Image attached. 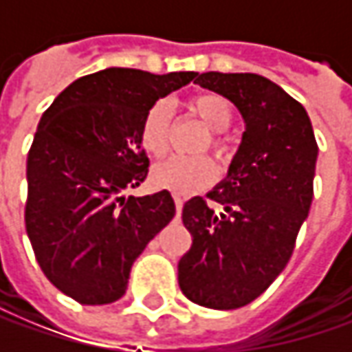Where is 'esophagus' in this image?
Instances as JSON below:
<instances>
[{
    "instance_id": "34e87169",
    "label": "esophagus",
    "mask_w": 352,
    "mask_h": 352,
    "mask_svg": "<svg viewBox=\"0 0 352 352\" xmlns=\"http://www.w3.org/2000/svg\"><path fill=\"white\" fill-rule=\"evenodd\" d=\"M174 204H176V210H178V213H180L184 208V197L180 196V194H174Z\"/></svg>"
}]
</instances>
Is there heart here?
Returning a JSON list of instances; mask_svg holds the SVG:
<instances>
[{
    "label": "heart",
    "mask_w": 352,
    "mask_h": 352,
    "mask_svg": "<svg viewBox=\"0 0 352 352\" xmlns=\"http://www.w3.org/2000/svg\"><path fill=\"white\" fill-rule=\"evenodd\" d=\"M188 107L213 133H223L233 123L231 103L217 94H197L188 102ZM170 127H172V105L168 100H158L146 109L139 131L142 148L153 158L166 155ZM213 146L217 151H223L219 135H213ZM213 178H215V164L206 156H197V158L172 156L168 160L156 164L151 174V180L156 188L172 190L178 194H192L196 190H201L213 182Z\"/></svg>",
    "instance_id": "obj_1"
}]
</instances>
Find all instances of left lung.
<instances>
[{
    "label": "left lung",
    "instance_id": "1",
    "mask_svg": "<svg viewBox=\"0 0 352 352\" xmlns=\"http://www.w3.org/2000/svg\"><path fill=\"white\" fill-rule=\"evenodd\" d=\"M196 84L233 103L245 133L227 176L208 194L223 211L199 196L184 204L192 247L178 263V284L194 304L236 309L290 261L311 208L318 142L304 105L264 76L206 72Z\"/></svg>",
    "mask_w": 352,
    "mask_h": 352
}]
</instances>
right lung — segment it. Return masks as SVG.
Wrapping results in <instances>:
<instances>
[{
  "mask_svg": "<svg viewBox=\"0 0 352 352\" xmlns=\"http://www.w3.org/2000/svg\"><path fill=\"white\" fill-rule=\"evenodd\" d=\"M196 72L105 68L78 78L41 117L27 156L25 225L36 263L84 305L117 302L131 266L172 221L168 190L129 197L148 174L142 117Z\"/></svg>",
  "mask_w": 352,
  "mask_h": 352,
  "instance_id": "right-lung-1",
  "label": "right lung"
}]
</instances>
